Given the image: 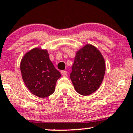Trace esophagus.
I'll return each mask as SVG.
<instances>
[{
	"label": "esophagus",
	"instance_id": "34e87169",
	"mask_svg": "<svg viewBox=\"0 0 133 133\" xmlns=\"http://www.w3.org/2000/svg\"><path fill=\"white\" fill-rule=\"evenodd\" d=\"M61 72V74H62V76H65V75H67V71H62Z\"/></svg>",
	"mask_w": 133,
	"mask_h": 133
}]
</instances>
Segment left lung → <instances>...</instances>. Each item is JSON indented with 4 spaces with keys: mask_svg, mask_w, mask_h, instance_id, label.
<instances>
[{
    "mask_svg": "<svg viewBox=\"0 0 133 133\" xmlns=\"http://www.w3.org/2000/svg\"><path fill=\"white\" fill-rule=\"evenodd\" d=\"M105 61L101 53L90 44L76 51L70 78L78 94L89 96L99 88L105 75Z\"/></svg>",
    "mask_w": 133,
    "mask_h": 133,
    "instance_id": "1",
    "label": "left lung"
}]
</instances>
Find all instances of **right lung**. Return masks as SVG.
I'll return each mask as SVG.
<instances>
[{"label": "right lung", "instance_id": "right-lung-1", "mask_svg": "<svg viewBox=\"0 0 133 133\" xmlns=\"http://www.w3.org/2000/svg\"><path fill=\"white\" fill-rule=\"evenodd\" d=\"M22 79L29 91L41 98L55 91L61 73L50 61L47 50L36 47L28 51L20 62Z\"/></svg>", "mask_w": 133, "mask_h": 133}]
</instances>
